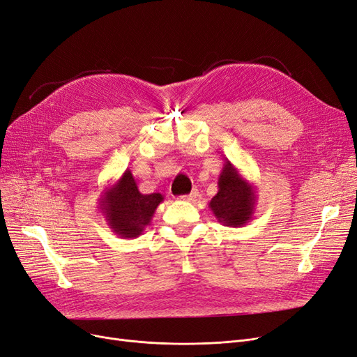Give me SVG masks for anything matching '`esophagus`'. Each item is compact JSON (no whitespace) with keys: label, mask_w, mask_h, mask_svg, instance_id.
I'll return each instance as SVG.
<instances>
[{"label":"esophagus","mask_w":357,"mask_h":357,"mask_svg":"<svg viewBox=\"0 0 357 357\" xmlns=\"http://www.w3.org/2000/svg\"><path fill=\"white\" fill-rule=\"evenodd\" d=\"M197 197H199V191H197V190H192L188 195L182 197V199H183V200H187V202H195V200H197Z\"/></svg>","instance_id":"34e87169"}]
</instances>
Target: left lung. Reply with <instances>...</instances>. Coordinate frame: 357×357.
<instances>
[{
  "mask_svg": "<svg viewBox=\"0 0 357 357\" xmlns=\"http://www.w3.org/2000/svg\"><path fill=\"white\" fill-rule=\"evenodd\" d=\"M218 188V194L208 203L218 222L225 227L240 228L253 219L256 190L229 160L223 163Z\"/></svg>",
  "mask_w": 357,
  "mask_h": 357,
  "instance_id": "8db88e82",
  "label": "left lung"
}]
</instances>
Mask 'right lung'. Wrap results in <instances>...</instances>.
<instances>
[{
	"mask_svg": "<svg viewBox=\"0 0 357 357\" xmlns=\"http://www.w3.org/2000/svg\"><path fill=\"white\" fill-rule=\"evenodd\" d=\"M165 197L160 192L142 194L137 179L126 169L100 197V210L110 229L121 238H137L147 228Z\"/></svg>",
	"mask_w": 357,
	"mask_h": 357,
	"instance_id": "1",
	"label": "right lung"
}]
</instances>
